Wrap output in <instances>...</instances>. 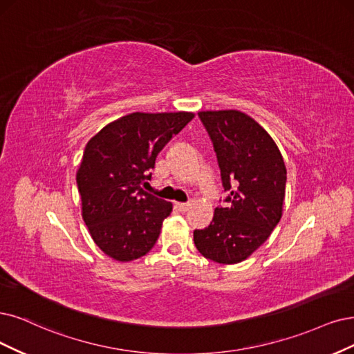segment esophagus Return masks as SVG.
Listing matches in <instances>:
<instances>
[{
    "label": "esophagus",
    "instance_id": "1",
    "mask_svg": "<svg viewBox=\"0 0 354 354\" xmlns=\"http://www.w3.org/2000/svg\"><path fill=\"white\" fill-rule=\"evenodd\" d=\"M176 207H178V210L179 212H188L189 208H191V204L189 203H176Z\"/></svg>",
    "mask_w": 354,
    "mask_h": 354
}]
</instances>
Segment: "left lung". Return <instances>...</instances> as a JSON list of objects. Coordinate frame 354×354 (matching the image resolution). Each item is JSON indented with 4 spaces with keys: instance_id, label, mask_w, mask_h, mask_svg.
Masks as SVG:
<instances>
[{
    "instance_id": "1",
    "label": "left lung",
    "mask_w": 354,
    "mask_h": 354,
    "mask_svg": "<svg viewBox=\"0 0 354 354\" xmlns=\"http://www.w3.org/2000/svg\"><path fill=\"white\" fill-rule=\"evenodd\" d=\"M229 194L213 221L194 232L201 255L218 264H238L263 245L283 216L286 165L276 141L241 111H201Z\"/></svg>"
}]
</instances>
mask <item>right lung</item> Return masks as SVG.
Instances as JSON below:
<instances>
[{"mask_svg":"<svg viewBox=\"0 0 354 354\" xmlns=\"http://www.w3.org/2000/svg\"><path fill=\"white\" fill-rule=\"evenodd\" d=\"M192 112H133L91 137L77 170L82 216L91 239L120 263L150 252L172 203L142 189L157 154L184 128Z\"/></svg>","mask_w":354,"mask_h":354,"instance_id":"add662e5","label":"right lung"}]
</instances>
